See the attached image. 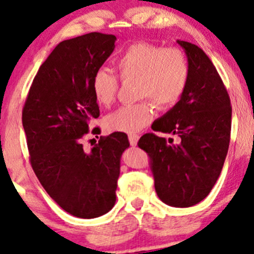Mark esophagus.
I'll return each mask as SVG.
<instances>
[{"label":"esophagus","instance_id":"1","mask_svg":"<svg viewBox=\"0 0 254 254\" xmlns=\"http://www.w3.org/2000/svg\"><path fill=\"white\" fill-rule=\"evenodd\" d=\"M138 138H140V136L136 135V133H133V135H129L130 144H131V146H136V144H137Z\"/></svg>","mask_w":254,"mask_h":254}]
</instances>
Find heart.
Wrapping results in <instances>:
<instances>
[{"instance_id": "obj_1", "label": "heart", "mask_w": 254, "mask_h": 254, "mask_svg": "<svg viewBox=\"0 0 254 254\" xmlns=\"http://www.w3.org/2000/svg\"><path fill=\"white\" fill-rule=\"evenodd\" d=\"M116 68L123 80L137 79V97H148L159 108H170L181 100L190 78V65L185 52L177 47H163L137 42L117 58ZM91 91L100 105L108 106L118 91L114 74L100 68L91 78ZM154 117L149 101L122 106L105 118L110 131L133 133L143 129Z\"/></svg>"}]
</instances>
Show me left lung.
<instances>
[{
    "label": "left lung",
    "mask_w": 254,
    "mask_h": 254,
    "mask_svg": "<svg viewBox=\"0 0 254 254\" xmlns=\"http://www.w3.org/2000/svg\"><path fill=\"white\" fill-rule=\"evenodd\" d=\"M190 65L185 94L153 123L154 131L172 133L180 143L153 132L138 141L148 154L159 199L174 207H190L204 200L221 175L230 142L231 106L212 61L201 48L177 41Z\"/></svg>",
    "instance_id": "8db88e82"
}]
</instances>
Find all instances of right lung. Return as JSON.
Returning a JSON list of instances; mask_svg holds the SVG:
<instances>
[{
    "label": "right lung",
    "instance_id": "obj_1",
    "mask_svg": "<svg viewBox=\"0 0 254 254\" xmlns=\"http://www.w3.org/2000/svg\"><path fill=\"white\" fill-rule=\"evenodd\" d=\"M116 40L90 32L60 42L41 65L23 108L36 176L63 210L79 218H96L113 207L121 158L130 146L124 132L101 136L90 152L82 144L89 122L100 116L91 78L113 53Z\"/></svg>",
    "mask_w": 254,
    "mask_h": 254
}]
</instances>
